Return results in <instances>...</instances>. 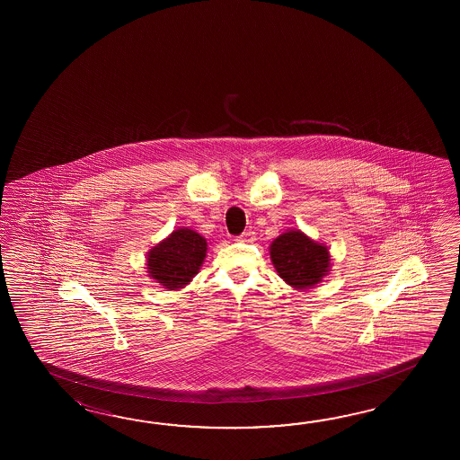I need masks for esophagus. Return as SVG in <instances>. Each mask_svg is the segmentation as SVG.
Segmentation results:
<instances>
[{"mask_svg": "<svg viewBox=\"0 0 460 460\" xmlns=\"http://www.w3.org/2000/svg\"><path fill=\"white\" fill-rule=\"evenodd\" d=\"M248 238H250V234H242L240 236H236L234 240L236 242H248Z\"/></svg>", "mask_w": 460, "mask_h": 460, "instance_id": "34e87169", "label": "esophagus"}]
</instances>
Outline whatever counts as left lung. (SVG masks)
<instances>
[{
	"instance_id": "1",
	"label": "left lung",
	"mask_w": 460,
	"mask_h": 460,
	"mask_svg": "<svg viewBox=\"0 0 460 460\" xmlns=\"http://www.w3.org/2000/svg\"><path fill=\"white\" fill-rule=\"evenodd\" d=\"M270 256L276 273L294 289H309L331 271L329 248L301 230H286L270 244Z\"/></svg>"
}]
</instances>
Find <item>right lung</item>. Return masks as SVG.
<instances>
[{
	"instance_id": "1",
	"label": "right lung",
	"mask_w": 460,
	"mask_h": 460,
	"mask_svg": "<svg viewBox=\"0 0 460 460\" xmlns=\"http://www.w3.org/2000/svg\"><path fill=\"white\" fill-rule=\"evenodd\" d=\"M207 240L192 228H177L146 254L147 276L167 291H179L204 264Z\"/></svg>"
}]
</instances>
